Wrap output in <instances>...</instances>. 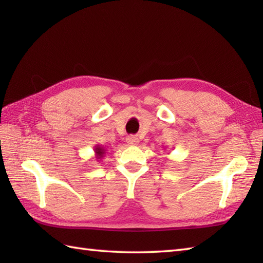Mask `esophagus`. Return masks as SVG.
I'll return each instance as SVG.
<instances>
[{
  "label": "esophagus",
  "instance_id": "obj_1",
  "mask_svg": "<svg viewBox=\"0 0 263 263\" xmlns=\"http://www.w3.org/2000/svg\"><path fill=\"white\" fill-rule=\"evenodd\" d=\"M126 143L130 144V146H137L139 143V139L136 136H128L126 138Z\"/></svg>",
  "mask_w": 263,
  "mask_h": 263
}]
</instances>
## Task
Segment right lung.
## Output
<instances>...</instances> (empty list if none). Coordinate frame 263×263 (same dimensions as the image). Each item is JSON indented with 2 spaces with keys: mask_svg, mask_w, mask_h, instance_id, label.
I'll return each instance as SVG.
<instances>
[{
  "mask_svg": "<svg viewBox=\"0 0 263 263\" xmlns=\"http://www.w3.org/2000/svg\"><path fill=\"white\" fill-rule=\"evenodd\" d=\"M93 152H95V157H96L97 160L103 159V157L106 154V150L103 146H100V144H97V146H95L93 148Z\"/></svg>",
  "mask_w": 263,
  "mask_h": 263,
  "instance_id": "right-lung-1",
  "label": "right lung"
}]
</instances>
